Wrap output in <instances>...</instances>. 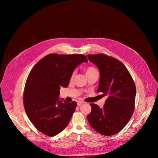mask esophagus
Wrapping results in <instances>:
<instances>
[{"label":"esophagus","mask_w":158,"mask_h":158,"mask_svg":"<svg viewBox=\"0 0 158 158\" xmlns=\"http://www.w3.org/2000/svg\"><path fill=\"white\" fill-rule=\"evenodd\" d=\"M82 103H83V102H82V101H79V102H77V106H80Z\"/></svg>","instance_id":"1"}]
</instances>
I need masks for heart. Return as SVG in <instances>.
<instances>
[{"label": "heart", "instance_id": "1", "mask_svg": "<svg viewBox=\"0 0 158 158\" xmlns=\"http://www.w3.org/2000/svg\"><path fill=\"white\" fill-rule=\"evenodd\" d=\"M95 72H98V71H97V69L96 68H94V67H88L87 68H86V69H85V74H86V75L92 74V73H95ZM74 76H75V71H74L72 73V74L71 76V79H73Z\"/></svg>", "mask_w": 158, "mask_h": 158}]
</instances>
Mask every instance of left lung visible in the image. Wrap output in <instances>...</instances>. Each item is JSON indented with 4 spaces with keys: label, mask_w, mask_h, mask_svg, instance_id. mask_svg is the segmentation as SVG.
<instances>
[{
    "label": "left lung",
    "mask_w": 158,
    "mask_h": 158,
    "mask_svg": "<svg viewBox=\"0 0 158 158\" xmlns=\"http://www.w3.org/2000/svg\"><path fill=\"white\" fill-rule=\"evenodd\" d=\"M87 57L100 71L97 92L107 97L102 108L90 104L92 110L87 119L98 132L112 136L126 126L133 114L136 85L126 66L117 59L103 54Z\"/></svg>",
    "instance_id": "obj_1"
}]
</instances>
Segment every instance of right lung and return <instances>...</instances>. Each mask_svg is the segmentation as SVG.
I'll use <instances>...</instances> for the list:
<instances>
[{"instance_id": "1", "label": "right lung", "mask_w": 158, "mask_h": 158, "mask_svg": "<svg viewBox=\"0 0 158 158\" xmlns=\"http://www.w3.org/2000/svg\"><path fill=\"white\" fill-rule=\"evenodd\" d=\"M87 62L83 54H50L31 71L24 91V106L33 125L42 133L54 136L68 125L77 103L59 99L60 87H67L77 66Z\"/></svg>"}]
</instances>
